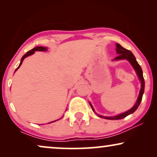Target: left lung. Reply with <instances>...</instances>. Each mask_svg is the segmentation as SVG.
Wrapping results in <instances>:
<instances>
[{
    "instance_id": "8db88e82",
    "label": "left lung",
    "mask_w": 157,
    "mask_h": 157,
    "mask_svg": "<svg viewBox=\"0 0 157 157\" xmlns=\"http://www.w3.org/2000/svg\"><path fill=\"white\" fill-rule=\"evenodd\" d=\"M116 45H117V53H119V56H118L117 58H115L114 60L126 59L130 62V63L132 64V66L135 69V71H136V74L139 76V80L141 81V87L140 91H139V95L138 98H137L136 104H135L134 106H133L132 109H129V110L126 111V112H124L123 113H121V114L117 115V116H116V117H102V116H99V117L101 118H104V119H111V120H113V119L117 120V119H123V118H125L126 117H127L128 115L131 114V113H134V111L136 110L137 108L139 107V104H140L141 99H142V96H143L144 91V76H143L142 69H141V66L138 63V62L136 61V58H135L134 54H133V53L131 52L129 50H127V49L123 48V47H122L121 45L119 44H116ZM90 105H91L92 110L94 111L93 107H92V106H91V104H90Z\"/></svg>"
}]
</instances>
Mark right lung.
<instances>
[{
    "mask_svg": "<svg viewBox=\"0 0 157 157\" xmlns=\"http://www.w3.org/2000/svg\"><path fill=\"white\" fill-rule=\"evenodd\" d=\"M46 50H47V48H45V47H42V46H38V47H36V48H33L31 51H28V52L25 53V54L22 57V59H21V63H20V64H19L18 67L16 69V71L18 69L19 67H20L21 65L23 63V60H24V59H25V57H27V56H31L32 54H33V53H35V51H46Z\"/></svg>",
    "mask_w": 157,
    "mask_h": 157,
    "instance_id": "right-lung-1",
    "label": "right lung"
}]
</instances>
